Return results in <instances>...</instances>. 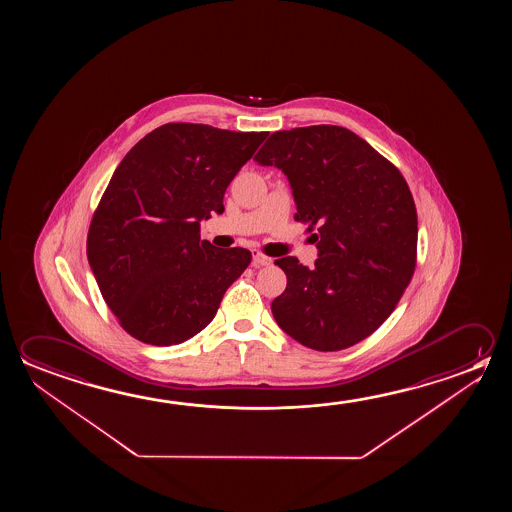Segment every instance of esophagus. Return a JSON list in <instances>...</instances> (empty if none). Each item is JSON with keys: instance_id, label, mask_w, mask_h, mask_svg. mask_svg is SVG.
I'll return each instance as SVG.
<instances>
[{"instance_id": "obj_1", "label": "esophagus", "mask_w": 512, "mask_h": 512, "mask_svg": "<svg viewBox=\"0 0 512 512\" xmlns=\"http://www.w3.org/2000/svg\"><path fill=\"white\" fill-rule=\"evenodd\" d=\"M271 259L262 255L260 252H252V266L253 268H262V266H269Z\"/></svg>"}]
</instances>
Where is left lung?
I'll use <instances>...</instances> for the list:
<instances>
[{"instance_id": "8db88e82", "label": "left lung", "mask_w": 512, "mask_h": 512, "mask_svg": "<svg viewBox=\"0 0 512 512\" xmlns=\"http://www.w3.org/2000/svg\"><path fill=\"white\" fill-rule=\"evenodd\" d=\"M255 160L282 169L294 219L316 228L314 268L296 257L275 260L287 277L271 303L278 327L318 352L371 336L416 266L418 216L402 173L359 135L334 125L275 132Z\"/></svg>"}]
</instances>
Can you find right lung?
Wrapping results in <instances>:
<instances>
[{"instance_id":"right-lung-1","label":"right lung","mask_w":512,"mask_h":512,"mask_svg":"<svg viewBox=\"0 0 512 512\" xmlns=\"http://www.w3.org/2000/svg\"><path fill=\"white\" fill-rule=\"evenodd\" d=\"M268 132L168 123L128 151L110 178L87 235L103 300L130 336L180 344L216 316L252 253L200 239L210 212Z\"/></svg>"}]
</instances>
